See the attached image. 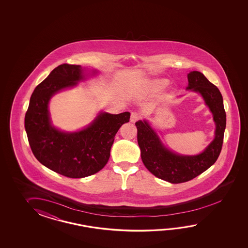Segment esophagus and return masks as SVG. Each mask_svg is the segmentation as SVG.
I'll return each mask as SVG.
<instances>
[{"label": "esophagus", "mask_w": 248, "mask_h": 248, "mask_svg": "<svg viewBox=\"0 0 248 248\" xmlns=\"http://www.w3.org/2000/svg\"><path fill=\"white\" fill-rule=\"evenodd\" d=\"M141 118L140 116V114L139 113H137V112H132L131 116H130V122H136L139 120Z\"/></svg>", "instance_id": "obj_1"}]
</instances>
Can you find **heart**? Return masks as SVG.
<instances>
[{
    "label": "heart",
    "mask_w": 248,
    "mask_h": 248,
    "mask_svg": "<svg viewBox=\"0 0 248 248\" xmlns=\"http://www.w3.org/2000/svg\"><path fill=\"white\" fill-rule=\"evenodd\" d=\"M168 84V81L166 79H156L150 82V88L153 90L158 91V90H162Z\"/></svg>",
    "instance_id": "heart-1"
}]
</instances>
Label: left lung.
Instances as JSON below:
<instances>
[{
	"label": "left lung",
	"mask_w": 248,
	"mask_h": 248,
	"mask_svg": "<svg viewBox=\"0 0 248 248\" xmlns=\"http://www.w3.org/2000/svg\"><path fill=\"white\" fill-rule=\"evenodd\" d=\"M188 81L187 89L201 94L210 108L216 124V137L203 153L197 156H182L172 153L161 143L147 122H136L137 142L144 166L156 177L171 184L193 179L215 164L221 153L226 127V113L218 88L197 71L188 74Z\"/></svg>",
	"instance_id": "1"
}]
</instances>
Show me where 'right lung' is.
Here are the masks:
<instances>
[{"mask_svg":"<svg viewBox=\"0 0 248 248\" xmlns=\"http://www.w3.org/2000/svg\"><path fill=\"white\" fill-rule=\"evenodd\" d=\"M82 78L80 65H58L33 90L25 117L28 142L35 158L47 169L69 178L99 172L110 158L117 132L130 119L128 111L103 112L81 131L64 133L53 127L47 110L50 97Z\"/></svg>","mask_w":248,"mask_h":248,"instance_id":"right-lung-1","label":"right lung"}]
</instances>
